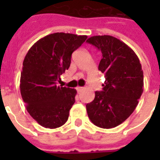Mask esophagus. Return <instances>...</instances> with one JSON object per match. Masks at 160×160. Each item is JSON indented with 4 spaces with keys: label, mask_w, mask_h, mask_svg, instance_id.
<instances>
[{
    "label": "esophagus",
    "mask_w": 160,
    "mask_h": 160,
    "mask_svg": "<svg viewBox=\"0 0 160 160\" xmlns=\"http://www.w3.org/2000/svg\"><path fill=\"white\" fill-rule=\"evenodd\" d=\"M76 90H77L78 92H80V91H82L84 90V87H81V86H77L76 87Z\"/></svg>",
    "instance_id": "obj_1"
}]
</instances>
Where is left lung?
<instances>
[{
  "mask_svg": "<svg viewBox=\"0 0 160 160\" xmlns=\"http://www.w3.org/2000/svg\"><path fill=\"white\" fill-rule=\"evenodd\" d=\"M86 41L101 51L99 70L105 77L102 91H95L94 100L86 105L88 116L100 128H114L139 103L144 90L141 64L134 51L114 36H95Z\"/></svg>",
  "mask_w": 160,
  "mask_h": 160,
  "instance_id": "1",
  "label": "left lung"
}]
</instances>
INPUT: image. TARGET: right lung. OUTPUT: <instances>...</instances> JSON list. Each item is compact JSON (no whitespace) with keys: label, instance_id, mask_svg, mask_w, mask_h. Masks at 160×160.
<instances>
[{"label":"right lung","instance_id":"right-lung-1","mask_svg":"<svg viewBox=\"0 0 160 160\" xmlns=\"http://www.w3.org/2000/svg\"><path fill=\"white\" fill-rule=\"evenodd\" d=\"M87 36L51 34L36 41L23 61L20 89L31 116L45 128L55 129L67 121L76 90L57 85L69 69L71 55Z\"/></svg>","mask_w":160,"mask_h":160}]
</instances>
